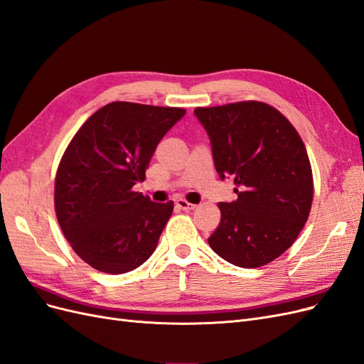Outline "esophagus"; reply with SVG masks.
<instances>
[{
    "label": "esophagus",
    "mask_w": 364,
    "mask_h": 364,
    "mask_svg": "<svg viewBox=\"0 0 364 364\" xmlns=\"http://www.w3.org/2000/svg\"><path fill=\"white\" fill-rule=\"evenodd\" d=\"M176 205H178L181 209H183V211H191V209H196V206H197L194 203L186 202L185 199H179L178 202H176Z\"/></svg>",
    "instance_id": "34e87169"
}]
</instances>
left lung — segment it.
Here are the masks:
<instances>
[{"instance_id": "8db88e82", "label": "left lung", "mask_w": 364, "mask_h": 364, "mask_svg": "<svg viewBox=\"0 0 364 364\" xmlns=\"http://www.w3.org/2000/svg\"><path fill=\"white\" fill-rule=\"evenodd\" d=\"M220 178H234L238 199L218 203L222 218L211 249L238 267L281 257L305 226L313 203V171L302 138L273 106L247 100L196 107Z\"/></svg>"}]
</instances>
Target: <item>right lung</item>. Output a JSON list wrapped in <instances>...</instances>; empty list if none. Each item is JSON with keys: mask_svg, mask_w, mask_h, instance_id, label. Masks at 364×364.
I'll return each mask as SVG.
<instances>
[{"mask_svg": "<svg viewBox=\"0 0 364 364\" xmlns=\"http://www.w3.org/2000/svg\"><path fill=\"white\" fill-rule=\"evenodd\" d=\"M182 107L112 102L70 141L54 181V209L73 250L98 272L119 274L155 252L173 202L134 191Z\"/></svg>", "mask_w": 364, "mask_h": 364, "instance_id": "add662e5", "label": "right lung"}]
</instances>
